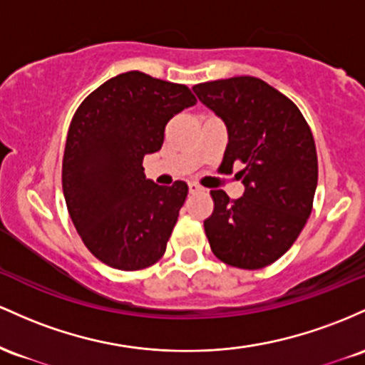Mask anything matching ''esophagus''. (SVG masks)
I'll return each instance as SVG.
<instances>
[{"label":"esophagus","mask_w":365,"mask_h":365,"mask_svg":"<svg viewBox=\"0 0 365 365\" xmlns=\"http://www.w3.org/2000/svg\"><path fill=\"white\" fill-rule=\"evenodd\" d=\"M187 187H190L191 195L200 193V191H202V186H200V184H196V182H190V184H187Z\"/></svg>","instance_id":"esophagus-1"}]
</instances>
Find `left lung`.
I'll use <instances>...</instances> for the list:
<instances>
[{
	"label": "left lung",
	"mask_w": 365,
	"mask_h": 365,
	"mask_svg": "<svg viewBox=\"0 0 365 365\" xmlns=\"http://www.w3.org/2000/svg\"><path fill=\"white\" fill-rule=\"evenodd\" d=\"M203 105L224 120L229 143L220 169L237 172L245 193L212 190L214 212L203 222L224 264L257 271L281 259L305 227L317 187V151L298 106L250 76L196 84Z\"/></svg>",
	"instance_id": "8db88e82"
}]
</instances>
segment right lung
Instances as JSON below:
<instances>
[{"label": "right lung", "instance_id": "right-lung-1", "mask_svg": "<svg viewBox=\"0 0 365 365\" xmlns=\"http://www.w3.org/2000/svg\"><path fill=\"white\" fill-rule=\"evenodd\" d=\"M196 103L184 84L138 71L112 77L73 113L61 186L86 248L118 271H139L163 257L187 196L186 182L158 186L143 158L163 145L172 117Z\"/></svg>", "mask_w": 365, "mask_h": 365}]
</instances>
